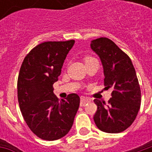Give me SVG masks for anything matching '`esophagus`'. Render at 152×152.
Returning <instances> with one entry per match:
<instances>
[{
  "mask_svg": "<svg viewBox=\"0 0 152 152\" xmlns=\"http://www.w3.org/2000/svg\"><path fill=\"white\" fill-rule=\"evenodd\" d=\"M89 102H90V99L89 98H87V97H85V96H81L80 97V106L81 107H84L86 103H88Z\"/></svg>",
  "mask_w": 152,
  "mask_h": 152,
  "instance_id": "obj_1",
  "label": "esophagus"
}]
</instances>
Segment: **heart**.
<instances>
[{"instance_id":"b5f03b06","label":"heart","mask_w":152,"mask_h":152,"mask_svg":"<svg viewBox=\"0 0 152 152\" xmlns=\"http://www.w3.org/2000/svg\"><path fill=\"white\" fill-rule=\"evenodd\" d=\"M90 58H91V57H89V56H87V57H86V58H85V60H89V59H90Z\"/></svg>"}]
</instances>
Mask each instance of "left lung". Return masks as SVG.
I'll return each mask as SVG.
<instances>
[{"label":"left lung","instance_id":"8db88e82","mask_svg":"<svg viewBox=\"0 0 152 152\" xmlns=\"http://www.w3.org/2000/svg\"><path fill=\"white\" fill-rule=\"evenodd\" d=\"M90 46L101 58L104 86L112 89L108 103L94 99L98 107L94 120L100 130L117 134L133 124L141 104V89L130 58L108 38L92 40Z\"/></svg>","mask_w":152,"mask_h":152}]
</instances>
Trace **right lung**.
Listing matches in <instances>:
<instances>
[{
	"mask_svg": "<svg viewBox=\"0 0 152 152\" xmlns=\"http://www.w3.org/2000/svg\"><path fill=\"white\" fill-rule=\"evenodd\" d=\"M74 43L70 40L39 44L27 54L20 67L17 84L19 107L31 132L43 140L64 137L79 108L76 94L59 100L53 87Z\"/></svg>",
	"mask_w": 152,
	"mask_h": 152,
	"instance_id": "right-lung-1",
	"label": "right lung"
}]
</instances>
